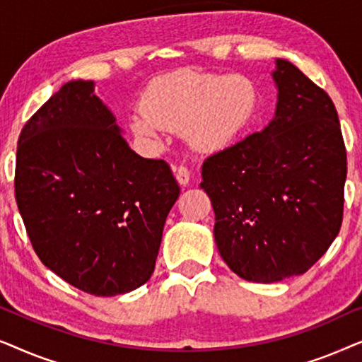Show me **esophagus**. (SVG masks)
I'll return each mask as SVG.
<instances>
[{"label":"esophagus","instance_id":"esophagus-1","mask_svg":"<svg viewBox=\"0 0 362 362\" xmlns=\"http://www.w3.org/2000/svg\"><path fill=\"white\" fill-rule=\"evenodd\" d=\"M175 176H176V181L180 182L181 186H186L189 185V180H191V171L187 170L186 166H180L175 170Z\"/></svg>","mask_w":362,"mask_h":362}]
</instances>
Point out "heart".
Wrapping results in <instances>:
<instances>
[{
  "label": "heart",
  "mask_w": 362,
  "mask_h": 362,
  "mask_svg": "<svg viewBox=\"0 0 362 362\" xmlns=\"http://www.w3.org/2000/svg\"><path fill=\"white\" fill-rule=\"evenodd\" d=\"M259 88L244 74L181 71L158 78L146 88L141 110L130 117V128L146 140H160L168 130H185L197 151L224 150L254 117Z\"/></svg>",
  "instance_id": "obj_1"
}]
</instances>
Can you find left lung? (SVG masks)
Returning <instances> with one entry per match:
<instances>
[{
  "label": "left lung",
  "mask_w": 362,
  "mask_h": 362,
  "mask_svg": "<svg viewBox=\"0 0 362 362\" xmlns=\"http://www.w3.org/2000/svg\"><path fill=\"white\" fill-rule=\"evenodd\" d=\"M275 118L207 156L201 187L219 254L240 279L274 284L310 270L343 222L346 148L323 88L276 59Z\"/></svg>",
  "instance_id": "1"
}]
</instances>
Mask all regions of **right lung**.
Returning <instances> with one entry per match:
<instances>
[{
  "label": "right lung",
  "instance_id": "1",
  "mask_svg": "<svg viewBox=\"0 0 362 362\" xmlns=\"http://www.w3.org/2000/svg\"><path fill=\"white\" fill-rule=\"evenodd\" d=\"M14 194L42 264L115 296L150 280L180 186L166 161L128 146L92 81H72L23 127Z\"/></svg>",
  "mask_w": 362,
  "mask_h": 362
}]
</instances>
